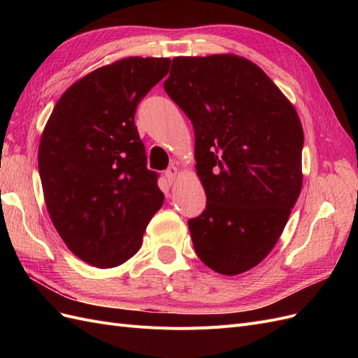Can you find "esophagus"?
Masks as SVG:
<instances>
[{
	"mask_svg": "<svg viewBox=\"0 0 358 358\" xmlns=\"http://www.w3.org/2000/svg\"><path fill=\"white\" fill-rule=\"evenodd\" d=\"M178 173H179V170H178V167H175V166H171V167H169L167 170H166V179L169 180V183H173L175 182V179H176V176H178Z\"/></svg>",
	"mask_w": 358,
	"mask_h": 358,
	"instance_id": "esophagus-1",
	"label": "esophagus"
}]
</instances>
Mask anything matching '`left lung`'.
Instances as JSON below:
<instances>
[{
	"mask_svg": "<svg viewBox=\"0 0 358 358\" xmlns=\"http://www.w3.org/2000/svg\"><path fill=\"white\" fill-rule=\"evenodd\" d=\"M164 90L192 122L208 199L188 221L194 249L215 272L243 273L272 251L300 196L299 115L262 69L231 53L173 58Z\"/></svg>",
	"mask_w": 358,
	"mask_h": 358,
	"instance_id": "obj_1",
	"label": "left lung"
}]
</instances>
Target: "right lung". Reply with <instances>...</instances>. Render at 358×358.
Masks as SVG:
<instances>
[{
    "instance_id": "add662e5",
    "label": "right lung",
    "mask_w": 358,
    "mask_h": 358,
    "mask_svg": "<svg viewBox=\"0 0 358 358\" xmlns=\"http://www.w3.org/2000/svg\"><path fill=\"white\" fill-rule=\"evenodd\" d=\"M169 67V58L129 57L96 69L61 95L43 129L38 171L50 220L70 251L99 268L131 258L164 203L134 115Z\"/></svg>"
}]
</instances>
